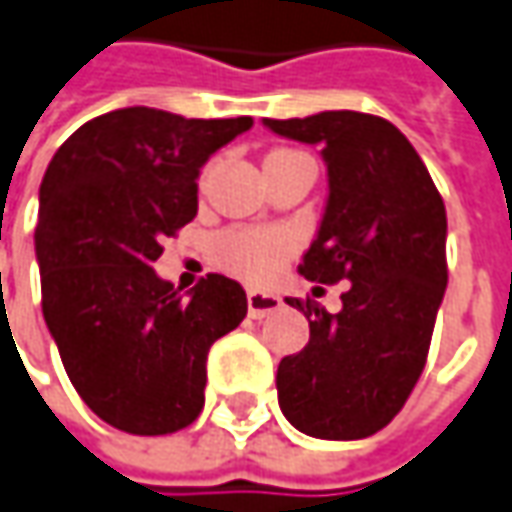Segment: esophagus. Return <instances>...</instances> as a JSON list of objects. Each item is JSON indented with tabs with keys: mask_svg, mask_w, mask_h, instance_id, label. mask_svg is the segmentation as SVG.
Wrapping results in <instances>:
<instances>
[{
	"mask_svg": "<svg viewBox=\"0 0 512 512\" xmlns=\"http://www.w3.org/2000/svg\"><path fill=\"white\" fill-rule=\"evenodd\" d=\"M282 307V299L273 296V293H262V290H250L247 293V313L253 319H265L270 313H276Z\"/></svg>",
	"mask_w": 512,
	"mask_h": 512,
	"instance_id": "34e87169",
	"label": "esophagus"
}]
</instances>
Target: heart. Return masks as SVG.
<instances>
[{
	"instance_id": "heart-1",
	"label": "heart",
	"mask_w": 512,
	"mask_h": 512,
	"mask_svg": "<svg viewBox=\"0 0 512 512\" xmlns=\"http://www.w3.org/2000/svg\"><path fill=\"white\" fill-rule=\"evenodd\" d=\"M293 250V239L282 230H262V227H230L216 239V259L230 273L267 282L273 279Z\"/></svg>"
}]
</instances>
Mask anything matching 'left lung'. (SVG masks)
Returning <instances> with one entry per match:
<instances>
[{
	"label": "left lung",
	"mask_w": 512,
	"mask_h": 512,
	"mask_svg": "<svg viewBox=\"0 0 512 512\" xmlns=\"http://www.w3.org/2000/svg\"><path fill=\"white\" fill-rule=\"evenodd\" d=\"M279 136L319 145L327 207L299 273L347 279L342 310H305L310 342L279 362V407L296 430L353 442L393 422L422 376L447 287V213L416 148L382 116L325 110L265 119Z\"/></svg>",
	"instance_id": "left-lung-1"
}]
</instances>
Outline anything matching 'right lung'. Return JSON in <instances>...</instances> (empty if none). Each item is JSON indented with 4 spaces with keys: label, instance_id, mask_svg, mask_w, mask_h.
<instances>
[{
    "label": "right lung",
    "instance_id": "right-lung-1",
    "mask_svg": "<svg viewBox=\"0 0 512 512\" xmlns=\"http://www.w3.org/2000/svg\"><path fill=\"white\" fill-rule=\"evenodd\" d=\"M253 125L122 108L50 159L33 233L42 313L82 402L133 436L176 433L205 407L207 350L247 316L239 282L207 273L182 296L153 262L199 210V168Z\"/></svg>",
    "mask_w": 512,
    "mask_h": 512
}]
</instances>
